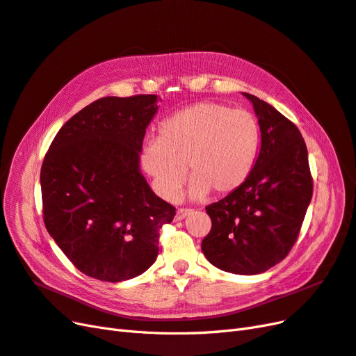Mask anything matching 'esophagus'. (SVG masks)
<instances>
[{
    "label": "esophagus",
    "mask_w": 356,
    "mask_h": 356,
    "mask_svg": "<svg viewBox=\"0 0 356 356\" xmlns=\"http://www.w3.org/2000/svg\"><path fill=\"white\" fill-rule=\"evenodd\" d=\"M193 213V209H187V208H181V209H178L177 211V215H175V218H177V221H181V220H184V218H187L188 215H191Z\"/></svg>",
    "instance_id": "esophagus-1"
}]
</instances>
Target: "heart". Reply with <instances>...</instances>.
<instances>
[{"mask_svg":"<svg viewBox=\"0 0 356 356\" xmlns=\"http://www.w3.org/2000/svg\"><path fill=\"white\" fill-rule=\"evenodd\" d=\"M258 148L260 129L251 113L200 102L166 118L160 136L145 141L139 161L160 197H178L187 168L188 196L203 199L211 190L225 196L241 188Z\"/></svg>","mask_w":356,"mask_h":356,"instance_id":"1","label":"heart"}]
</instances>
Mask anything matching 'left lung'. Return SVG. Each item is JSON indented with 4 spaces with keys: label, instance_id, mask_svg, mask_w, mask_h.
I'll use <instances>...</instances> for the list:
<instances>
[{
    "label": "left lung",
    "instance_id": "1",
    "mask_svg": "<svg viewBox=\"0 0 356 356\" xmlns=\"http://www.w3.org/2000/svg\"><path fill=\"white\" fill-rule=\"evenodd\" d=\"M242 95L258 118L260 153L245 184L207 207L212 227L202 251L224 272L258 275L282 261L296 243L314 182L297 126L270 104Z\"/></svg>",
    "mask_w": 356,
    "mask_h": 356
}]
</instances>
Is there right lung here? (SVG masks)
<instances>
[{
  "label": "right lung",
  "instance_id": "1",
  "mask_svg": "<svg viewBox=\"0 0 356 356\" xmlns=\"http://www.w3.org/2000/svg\"><path fill=\"white\" fill-rule=\"evenodd\" d=\"M156 95L106 96L72 115L41 166L49 234L80 272L106 282L144 273L159 254V230L175 208L139 169Z\"/></svg>",
  "mask_w": 356,
  "mask_h": 356
}]
</instances>
